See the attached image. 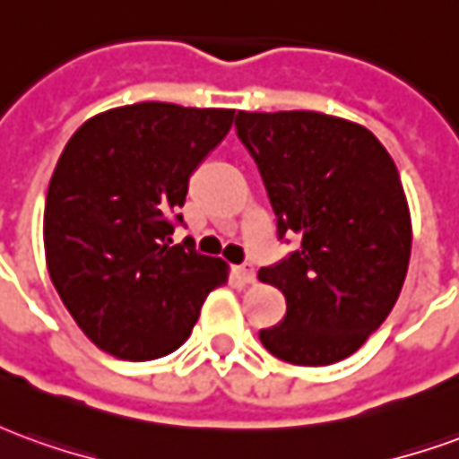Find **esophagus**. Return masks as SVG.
<instances>
[{
	"mask_svg": "<svg viewBox=\"0 0 459 459\" xmlns=\"http://www.w3.org/2000/svg\"><path fill=\"white\" fill-rule=\"evenodd\" d=\"M236 275H238V278L243 280L246 285H253V282H255V268H253L250 263H246V265H238V268H236Z\"/></svg>",
	"mask_w": 459,
	"mask_h": 459,
	"instance_id": "obj_1",
	"label": "esophagus"
}]
</instances>
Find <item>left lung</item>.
<instances>
[{
  "label": "left lung",
  "instance_id": "8db88e82",
  "mask_svg": "<svg viewBox=\"0 0 459 459\" xmlns=\"http://www.w3.org/2000/svg\"><path fill=\"white\" fill-rule=\"evenodd\" d=\"M236 130L278 236H299L290 258L258 273L288 302L260 342L288 364H337L381 327L403 288L413 229L398 169L374 132L334 115L238 110Z\"/></svg>",
  "mask_w": 459,
  "mask_h": 459
}]
</instances>
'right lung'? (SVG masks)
I'll use <instances>...</instances> for the list:
<instances>
[{
  "label": "right lung",
  "instance_id": "add662e5",
  "mask_svg": "<svg viewBox=\"0 0 459 459\" xmlns=\"http://www.w3.org/2000/svg\"><path fill=\"white\" fill-rule=\"evenodd\" d=\"M236 110L134 103L85 120L58 157L44 209L46 268L75 325L127 361L189 339L229 265L171 243L191 171ZM181 221V216H177Z\"/></svg>",
  "mask_w": 459,
  "mask_h": 459
}]
</instances>
